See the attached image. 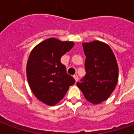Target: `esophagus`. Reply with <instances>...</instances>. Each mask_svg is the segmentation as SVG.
<instances>
[{
	"instance_id": "obj_1",
	"label": "esophagus",
	"mask_w": 134,
	"mask_h": 134,
	"mask_svg": "<svg viewBox=\"0 0 134 134\" xmlns=\"http://www.w3.org/2000/svg\"><path fill=\"white\" fill-rule=\"evenodd\" d=\"M74 78H75V81L77 82V80H78V77H77V75H74Z\"/></svg>"
}]
</instances>
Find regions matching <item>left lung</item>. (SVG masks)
<instances>
[{
  "label": "left lung",
  "instance_id": "left-lung-1",
  "mask_svg": "<svg viewBox=\"0 0 134 134\" xmlns=\"http://www.w3.org/2000/svg\"><path fill=\"white\" fill-rule=\"evenodd\" d=\"M85 77L77 83L85 98L93 104L106 100L114 91L119 78L116 57L107 44L98 40L83 42Z\"/></svg>",
  "mask_w": 134,
  "mask_h": 134
}]
</instances>
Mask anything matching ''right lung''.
<instances>
[{
  "label": "right lung",
  "mask_w": 134,
  "mask_h": 134,
  "mask_svg": "<svg viewBox=\"0 0 134 134\" xmlns=\"http://www.w3.org/2000/svg\"><path fill=\"white\" fill-rule=\"evenodd\" d=\"M74 45L73 42L49 38L35 46L30 54L27 63L30 88L36 98L47 105L57 104L75 83L60 62L62 56Z\"/></svg>",
  "instance_id": "right-lung-1"
}]
</instances>
